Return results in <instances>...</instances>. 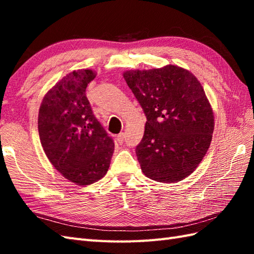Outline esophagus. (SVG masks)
<instances>
[{"label": "esophagus", "instance_id": "esophagus-1", "mask_svg": "<svg viewBox=\"0 0 254 254\" xmlns=\"http://www.w3.org/2000/svg\"><path fill=\"white\" fill-rule=\"evenodd\" d=\"M117 142L119 144H122L124 142V134L123 133H120L119 135L117 136Z\"/></svg>", "mask_w": 254, "mask_h": 254}]
</instances>
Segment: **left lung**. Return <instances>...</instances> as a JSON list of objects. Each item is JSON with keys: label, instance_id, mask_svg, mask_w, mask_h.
I'll return each mask as SVG.
<instances>
[{"label": "left lung", "instance_id": "obj_1", "mask_svg": "<svg viewBox=\"0 0 254 254\" xmlns=\"http://www.w3.org/2000/svg\"><path fill=\"white\" fill-rule=\"evenodd\" d=\"M147 121L136 146L143 174L174 183L196 169L214 131V113L201 83L186 68L166 65L123 73Z\"/></svg>", "mask_w": 254, "mask_h": 254}]
</instances>
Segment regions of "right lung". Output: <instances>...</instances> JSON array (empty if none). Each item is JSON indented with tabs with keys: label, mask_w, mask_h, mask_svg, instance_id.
I'll return each instance as SVG.
<instances>
[{
	"label": "right lung",
	"mask_w": 254,
	"mask_h": 254,
	"mask_svg": "<svg viewBox=\"0 0 254 254\" xmlns=\"http://www.w3.org/2000/svg\"><path fill=\"white\" fill-rule=\"evenodd\" d=\"M96 77L93 69L68 73L42 99L38 131L53 167L78 186L105 177L115 150L113 139L94 116L86 87Z\"/></svg>",
	"instance_id": "1"
}]
</instances>
